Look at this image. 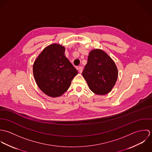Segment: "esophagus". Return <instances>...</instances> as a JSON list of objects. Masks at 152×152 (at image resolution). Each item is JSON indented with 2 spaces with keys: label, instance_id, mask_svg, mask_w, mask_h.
I'll return each mask as SVG.
<instances>
[{
  "label": "esophagus",
  "instance_id": "esophagus-1",
  "mask_svg": "<svg viewBox=\"0 0 152 152\" xmlns=\"http://www.w3.org/2000/svg\"><path fill=\"white\" fill-rule=\"evenodd\" d=\"M78 71H79L80 73H81V72H83V68L81 66H78Z\"/></svg>",
  "mask_w": 152,
  "mask_h": 152
}]
</instances>
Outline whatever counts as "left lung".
<instances>
[{
  "instance_id": "obj_1",
  "label": "left lung",
  "mask_w": 152,
  "mask_h": 152,
  "mask_svg": "<svg viewBox=\"0 0 152 152\" xmlns=\"http://www.w3.org/2000/svg\"><path fill=\"white\" fill-rule=\"evenodd\" d=\"M82 74L94 93L104 95L110 92L115 86L118 71L108 54L102 50L96 48L89 52Z\"/></svg>"
}]
</instances>
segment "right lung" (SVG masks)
<instances>
[{"mask_svg": "<svg viewBox=\"0 0 152 152\" xmlns=\"http://www.w3.org/2000/svg\"><path fill=\"white\" fill-rule=\"evenodd\" d=\"M65 48L53 43L45 47L35 60L33 72L39 88L55 98L64 94L78 71L65 57Z\"/></svg>", "mask_w": 152, "mask_h": 152, "instance_id": "right-lung-1", "label": "right lung"}]
</instances>
